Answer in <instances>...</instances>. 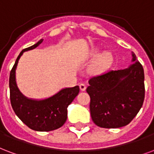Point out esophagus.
Returning a JSON list of instances; mask_svg holds the SVG:
<instances>
[{
    "label": "esophagus",
    "instance_id": "esophagus-1",
    "mask_svg": "<svg viewBox=\"0 0 154 154\" xmlns=\"http://www.w3.org/2000/svg\"><path fill=\"white\" fill-rule=\"evenodd\" d=\"M79 86H80V90L82 91H86V86L85 85V84H83V83H81L80 85H79Z\"/></svg>",
    "mask_w": 154,
    "mask_h": 154
}]
</instances>
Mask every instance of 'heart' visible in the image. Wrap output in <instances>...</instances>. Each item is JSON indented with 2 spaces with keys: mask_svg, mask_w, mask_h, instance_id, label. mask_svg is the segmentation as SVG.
<instances>
[{
  "mask_svg": "<svg viewBox=\"0 0 154 154\" xmlns=\"http://www.w3.org/2000/svg\"><path fill=\"white\" fill-rule=\"evenodd\" d=\"M91 55L92 57H97L98 59L95 60L94 65H93V70L95 72H102L106 70L109 68L113 61L112 55L109 52L101 53L100 49L94 48L91 51Z\"/></svg>",
  "mask_w": 154,
  "mask_h": 154,
  "instance_id": "heart-1",
  "label": "heart"
}]
</instances>
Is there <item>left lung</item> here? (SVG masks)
<instances>
[{
  "label": "left lung",
  "mask_w": 154,
  "mask_h": 154,
  "mask_svg": "<svg viewBox=\"0 0 154 154\" xmlns=\"http://www.w3.org/2000/svg\"><path fill=\"white\" fill-rule=\"evenodd\" d=\"M133 61L136 56L132 54ZM92 121L103 128H119L133 120L144 100V73L139 61L125 69L111 70L89 80Z\"/></svg>",
  "instance_id": "obj_1"
}]
</instances>
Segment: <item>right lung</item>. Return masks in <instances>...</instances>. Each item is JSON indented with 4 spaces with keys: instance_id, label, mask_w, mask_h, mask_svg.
Segmentation results:
<instances>
[{
    "instance_id": "right-lung-1",
    "label": "right lung",
    "mask_w": 154,
    "mask_h": 154,
    "mask_svg": "<svg viewBox=\"0 0 154 154\" xmlns=\"http://www.w3.org/2000/svg\"><path fill=\"white\" fill-rule=\"evenodd\" d=\"M43 42L23 49L17 58L10 74V97L14 112L30 129L37 131H51L60 128L67 120V108L77 96L80 88L76 86L61 90L59 93L44 100H29L23 96L17 87L15 70L19 58L24 51L36 48Z\"/></svg>"
}]
</instances>
